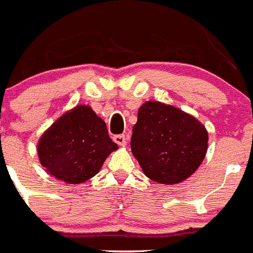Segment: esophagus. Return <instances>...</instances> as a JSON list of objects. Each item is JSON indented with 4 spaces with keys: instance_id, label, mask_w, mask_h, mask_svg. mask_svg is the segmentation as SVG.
Instances as JSON below:
<instances>
[{
    "instance_id": "34e87169",
    "label": "esophagus",
    "mask_w": 253,
    "mask_h": 253,
    "mask_svg": "<svg viewBox=\"0 0 253 253\" xmlns=\"http://www.w3.org/2000/svg\"><path fill=\"white\" fill-rule=\"evenodd\" d=\"M113 141L120 146H125L127 142V137L125 135H116L113 136Z\"/></svg>"
}]
</instances>
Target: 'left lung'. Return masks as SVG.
Wrapping results in <instances>:
<instances>
[{
  "label": "left lung",
  "instance_id": "1",
  "mask_svg": "<svg viewBox=\"0 0 253 253\" xmlns=\"http://www.w3.org/2000/svg\"><path fill=\"white\" fill-rule=\"evenodd\" d=\"M208 141V131L197 118L173 105L149 100L139 108L131 151L148 178L175 184L196 172Z\"/></svg>",
  "mask_w": 253,
  "mask_h": 253
}]
</instances>
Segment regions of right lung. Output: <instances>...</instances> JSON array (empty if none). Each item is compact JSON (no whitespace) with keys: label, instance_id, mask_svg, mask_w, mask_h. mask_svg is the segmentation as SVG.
<instances>
[{"label":"right lung","instance_id":"1","mask_svg":"<svg viewBox=\"0 0 253 253\" xmlns=\"http://www.w3.org/2000/svg\"><path fill=\"white\" fill-rule=\"evenodd\" d=\"M117 149L104 121L85 104L63 113L45 129L37 145L45 172L69 184L93 178L109 154Z\"/></svg>","mask_w":253,"mask_h":253}]
</instances>
